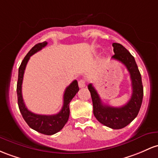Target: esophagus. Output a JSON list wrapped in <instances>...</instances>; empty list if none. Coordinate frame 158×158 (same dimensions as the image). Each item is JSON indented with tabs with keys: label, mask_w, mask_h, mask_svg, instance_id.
Instances as JSON below:
<instances>
[{
	"label": "esophagus",
	"mask_w": 158,
	"mask_h": 158,
	"mask_svg": "<svg viewBox=\"0 0 158 158\" xmlns=\"http://www.w3.org/2000/svg\"><path fill=\"white\" fill-rule=\"evenodd\" d=\"M78 84H79V88L85 87V81L84 79H80V80L79 81V82H78Z\"/></svg>",
	"instance_id": "1"
}]
</instances>
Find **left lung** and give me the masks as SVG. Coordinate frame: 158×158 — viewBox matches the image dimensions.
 Returning <instances> with one entry per match:
<instances>
[{
	"label": "left lung",
	"instance_id": "obj_1",
	"mask_svg": "<svg viewBox=\"0 0 158 158\" xmlns=\"http://www.w3.org/2000/svg\"><path fill=\"white\" fill-rule=\"evenodd\" d=\"M115 55L112 57L127 67L131 75L132 95L129 101L121 107L104 105L98 91L92 84L88 88L93 102V112L98 121L103 125L112 129H121L126 127L136 117L141 107L143 98V86L142 77L134 58L120 43H112Z\"/></svg>",
	"mask_w": 158,
	"mask_h": 158
}]
</instances>
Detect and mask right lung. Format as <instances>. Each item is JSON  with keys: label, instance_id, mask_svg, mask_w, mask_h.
<instances>
[{"label": "right lung", "instance_id": "add662e5", "mask_svg": "<svg viewBox=\"0 0 158 158\" xmlns=\"http://www.w3.org/2000/svg\"><path fill=\"white\" fill-rule=\"evenodd\" d=\"M47 43H48L46 41L37 43L26 55L21 64L19 68L16 91L17 97H18L19 108L22 117L25 119L26 123L28 124L29 127L37 132L43 133V134L53 135L60 131L68 121L69 116H70V107H69L70 102L74 98L76 94L79 91V88L76 80H74L68 87H67L64 94L63 106L60 112L55 115H38V114L33 113L27 110L25 103H24L22 94V85L26 65H27V61L30 59L31 55L42 49L47 45Z\"/></svg>", "mask_w": 158, "mask_h": 158}]
</instances>
